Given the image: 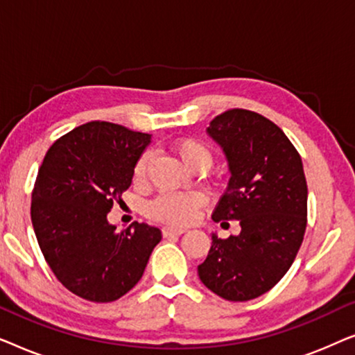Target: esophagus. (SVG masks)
<instances>
[{
  "label": "esophagus",
  "mask_w": 355,
  "mask_h": 355,
  "mask_svg": "<svg viewBox=\"0 0 355 355\" xmlns=\"http://www.w3.org/2000/svg\"><path fill=\"white\" fill-rule=\"evenodd\" d=\"M187 230H184V227H163V236L164 237H169V236H181L186 232Z\"/></svg>",
  "instance_id": "34e87169"
}]
</instances>
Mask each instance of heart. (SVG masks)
Listing matches in <instances>:
<instances>
[{
  "label": "heart",
  "instance_id": "b5f03b06",
  "mask_svg": "<svg viewBox=\"0 0 355 355\" xmlns=\"http://www.w3.org/2000/svg\"><path fill=\"white\" fill-rule=\"evenodd\" d=\"M174 150L189 169H208L211 166L213 155L210 148L196 139H182L174 144ZM153 153L150 150L137 158L134 164V181L142 184L148 176L150 163ZM205 203V197L200 192H169L162 193L147 205V215L153 220L173 226L189 225L196 220L197 213Z\"/></svg>",
  "mask_w": 355,
  "mask_h": 355
}]
</instances>
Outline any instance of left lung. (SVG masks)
I'll return each mask as SVG.
<instances>
[{
  "mask_svg": "<svg viewBox=\"0 0 355 355\" xmlns=\"http://www.w3.org/2000/svg\"><path fill=\"white\" fill-rule=\"evenodd\" d=\"M207 134L231 173L211 218L239 220L241 232L227 239L211 232L198 278L220 297L244 302L270 291L293 265L307 226V181L291 140L259 113L230 110Z\"/></svg>",
  "mask_w": 355,
  "mask_h": 355,
  "instance_id": "obj_1",
  "label": "left lung"
}]
</instances>
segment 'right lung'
Segmentation results:
<instances>
[{"instance_id": "1", "label": "right lung", "mask_w": 355, "mask_h": 355, "mask_svg": "<svg viewBox=\"0 0 355 355\" xmlns=\"http://www.w3.org/2000/svg\"><path fill=\"white\" fill-rule=\"evenodd\" d=\"M152 135L92 121L72 129L45 155L32 192V225L61 284L90 302H113L142 278L162 231L108 223L132 184L134 164Z\"/></svg>"}]
</instances>
